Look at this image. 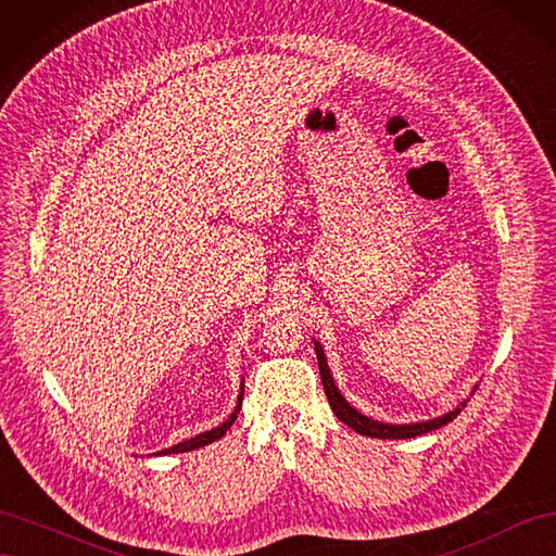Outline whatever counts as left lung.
Masks as SVG:
<instances>
[{"mask_svg":"<svg viewBox=\"0 0 556 556\" xmlns=\"http://www.w3.org/2000/svg\"><path fill=\"white\" fill-rule=\"evenodd\" d=\"M315 352H317L319 378H323L325 394L329 399V406H331L333 415L339 417L341 422H345L350 429H355L362 435H368V439H415V435H422V433H429L433 429L445 427L447 422H452V419L462 413V408H454L452 413H447L443 417H435V419H429V422H417V425H384V422H378V419L366 417V415L357 413L355 408L350 406V403L341 396V392L336 390L333 378L329 374L327 359H325V352H323V348H319V343H315ZM464 406H466V403H464Z\"/></svg>","mask_w":556,"mask_h":556,"instance_id":"left-lung-1","label":"left lung"}]
</instances>
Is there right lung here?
Listing matches in <instances>:
<instances>
[{"mask_svg": "<svg viewBox=\"0 0 556 556\" xmlns=\"http://www.w3.org/2000/svg\"><path fill=\"white\" fill-rule=\"evenodd\" d=\"M241 403H243V392L239 394L237 410H233V413L229 415V419H225V422H223L220 427H215V429H211V431L199 433V435H194V439H190V441H182V443H178V445H172V447H166V450H162V452H157V454L190 452V450H199V447H204V445H208V443H213V441H217V439H223V435L227 433V429L233 425V419H237V415H239V410H241Z\"/></svg>", "mask_w": 556, "mask_h": 556, "instance_id": "1", "label": "right lung"}]
</instances>
